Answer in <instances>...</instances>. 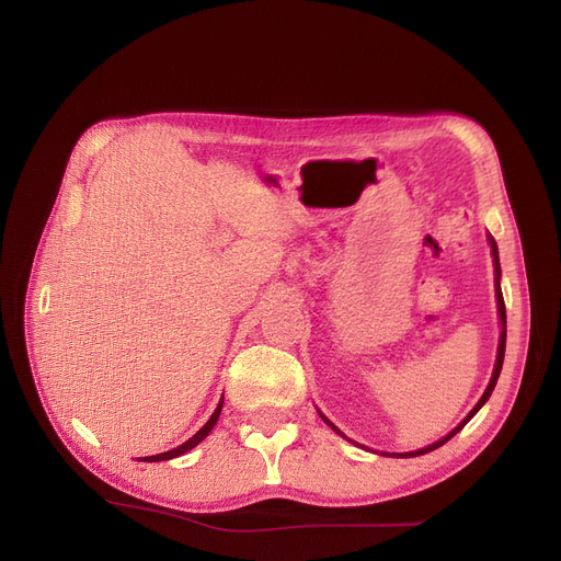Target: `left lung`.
<instances>
[{
  "label": "left lung",
  "mask_w": 561,
  "mask_h": 561,
  "mask_svg": "<svg viewBox=\"0 0 561 561\" xmlns=\"http://www.w3.org/2000/svg\"><path fill=\"white\" fill-rule=\"evenodd\" d=\"M489 243H491V254H494V266H496V301H499V318H501V325H503V330H501V342H499V353H496V365H494V375H491V381H489V386H486V390H484V396L480 398V402L472 407L470 410V414L458 423V426L449 433V435H445L443 439H437V443H433V445H428V447H423V449H419V451H407V454H398V456H421V454H428V451H433V449H437V447H443L447 439H451L458 431H461L466 423L480 412V407L489 400V396H491V390H494V386H496V381H499V375H501V367H503V355H505V304H503V293H501V264H499V248H496V241L491 239L489 236ZM322 416V414H320ZM325 419V416H322ZM325 423L328 426H332V423L325 419ZM332 431H336L339 435H342V431H339L336 426H332ZM396 456V454H393Z\"/></svg>",
  "instance_id": "8db88e82"
}]
</instances>
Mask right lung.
<instances>
[{"label":"right lung","mask_w":561,"mask_h":561,"mask_svg":"<svg viewBox=\"0 0 561 561\" xmlns=\"http://www.w3.org/2000/svg\"><path fill=\"white\" fill-rule=\"evenodd\" d=\"M222 402H225V398L219 400V404H217V410L213 412V416L206 421V426H203L194 437H190L186 439L184 445H180L178 449H171V451H163V454H157V456H145V458H140V461H147V463H154V461H168V458H175V456H182V454H186L190 449H194L201 439H206L208 437V433L213 431V426L217 423V419H219V412H222Z\"/></svg>","instance_id":"1"}]
</instances>
